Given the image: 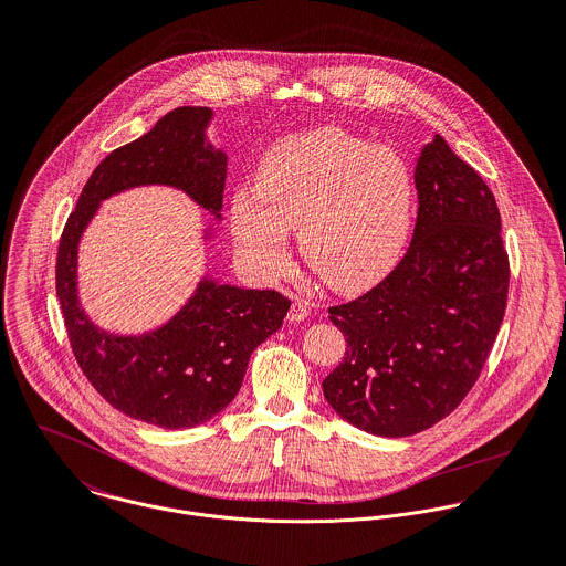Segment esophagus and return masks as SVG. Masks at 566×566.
<instances>
[{
    "label": "esophagus",
    "mask_w": 566,
    "mask_h": 566,
    "mask_svg": "<svg viewBox=\"0 0 566 566\" xmlns=\"http://www.w3.org/2000/svg\"><path fill=\"white\" fill-rule=\"evenodd\" d=\"M307 316H310L307 303H305V301H294L292 307H290V312H287V318H290L292 323H301V321H305Z\"/></svg>",
    "instance_id": "obj_1"
}]
</instances>
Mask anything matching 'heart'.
I'll use <instances>...</instances> for the list:
<instances>
[{
	"mask_svg": "<svg viewBox=\"0 0 566 566\" xmlns=\"http://www.w3.org/2000/svg\"><path fill=\"white\" fill-rule=\"evenodd\" d=\"M415 208V174L401 156L343 129H314L263 156L256 189L232 195L230 217L261 276L287 265V228L298 226L307 265L334 290L358 292L399 261Z\"/></svg>",
	"mask_w": 566,
	"mask_h": 566,
	"instance_id": "obj_1",
	"label": "heart"
}]
</instances>
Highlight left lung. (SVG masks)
<instances>
[{
    "instance_id": "obj_1",
    "label": "left lung",
    "mask_w": 566,
    "mask_h": 566,
    "mask_svg": "<svg viewBox=\"0 0 566 566\" xmlns=\"http://www.w3.org/2000/svg\"><path fill=\"white\" fill-rule=\"evenodd\" d=\"M417 223L395 270L329 307L345 334L325 377L332 408L379 437H410L448 417L481 376L510 287L494 192L441 136L415 167Z\"/></svg>"
}]
</instances>
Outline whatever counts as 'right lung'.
<instances>
[{
    "label": "right lung",
    "mask_w": 566,
    "mask_h": 566,
    "mask_svg": "<svg viewBox=\"0 0 566 566\" xmlns=\"http://www.w3.org/2000/svg\"><path fill=\"white\" fill-rule=\"evenodd\" d=\"M212 112L178 107L143 138L112 151L70 212L56 254V296L72 354L90 384L120 412L160 428H192L223 410L241 388L250 354L290 310L274 290H243L203 279L185 310L147 336L94 327L76 298V250L98 203L114 192L169 185L221 210L226 156L203 136Z\"/></svg>",
    "instance_id": "1"
}]
</instances>
